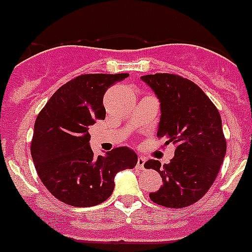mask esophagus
<instances>
[{"label":"esophagus","instance_id":"1","mask_svg":"<svg viewBox=\"0 0 252 252\" xmlns=\"http://www.w3.org/2000/svg\"><path fill=\"white\" fill-rule=\"evenodd\" d=\"M145 162H146V158H138L137 163H136V168L137 170H144L145 168Z\"/></svg>","mask_w":252,"mask_h":252}]
</instances>
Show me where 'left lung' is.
Returning a JSON list of instances; mask_svg holds the SVG:
<instances>
[{
  "label": "left lung",
  "instance_id": "1",
  "mask_svg": "<svg viewBox=\"0 0 252 252\" xmlns=\"http://www.w3.org/2000/svg\"><path fill=\"white\" fill-rule=\"evenodd\" d=\"M160 102L158 136L176 144L170 163L149 160L163 184L150 198L161 206L181 209L198 201L215 181L226 154L218 108L197 85L171 73L141 76Z\"/></svg>",
  "mask_w": 252,
  "mask_h": 252
}]
</instances>
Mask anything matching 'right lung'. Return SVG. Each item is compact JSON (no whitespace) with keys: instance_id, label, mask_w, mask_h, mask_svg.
Returning a JSON list of instances; mask_svg holds the SVG:
<instances>
[{"instance_id":"add662e5","label":"right lung","mask_w":252,"mask_h":252,"mask_svg":"<svg viewBox=\"0 0 252 252\" xmlns=\"http://www.w3.org/2000/svg\"><path fill=\"white\" fill-rule=\"evenodd\" d=\"M127 73L81 75L60 87L34 122L31 155L46 189L60 201L90 207L106 201L117 172L133 168L137 155L128 147L94 156L89 127L105 120L103 94Z\"/></svg>"}]
</instances>
